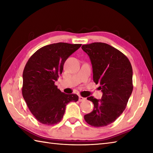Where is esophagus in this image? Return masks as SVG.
Masks as SVG:
<instances>
[{"instance_id":"esophagus-1","label":"esophagus","mask_w":153,"mask_h":153,"mask_svg":"<svg viewBox=\"0 0 153 153\" xmlns=\"http://www.w3.org/2000/svg\"><path fill=\"white\" fill-rule=\"evenodd\" d=\"M86 98L82 97H81V96H79V102L84 101V100H86Z\"/></svg>"}]
</instances>
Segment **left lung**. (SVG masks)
Listing matches in <instances>:
<instances>
[{
    "label": "left lung",
    "mask_w": 153,
    "mask_h": 153,
    "mask_svg": "<svg viewBox=\"0 0 153 153\" xmlns=\"http://www.w3.org/2000/svg\"><path fill=\"white\" fill-rule=\"evenodd\" d=\"M92 65L93 80L99 83L101 99L87 98L94 104L84 120L94 127H104L114 122L126 107L133 90L132 67L128 57L109 45L93 42L82 45Z\"/></svg>",
    "instance_id": "8db88e82"
}]
</instances>
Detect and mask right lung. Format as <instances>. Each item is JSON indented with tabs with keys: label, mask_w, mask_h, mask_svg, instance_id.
<instances>
[{
	"label": "right lung",
	"mask_w": 153,
	"mask_h": 153,
	"mask_svg": "<svg viewBox=\"0 0 153 153\" xmlns=\"http://www.w3.org/2000/svg\"><path fill=\"white\" fill-rule=\"evenodd\" d=\"M81 44L59 42L40 48L27 61L23 72L22 95L31 113L42 124L60 122L66 105L78 96L62 92L55 85L65 62Z\"/></svg>",
	"instance_id": "add662e5"
}]
</instances>
